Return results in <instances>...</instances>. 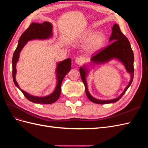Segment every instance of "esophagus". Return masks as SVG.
<instances>
[{"label":"esophagus","mask_w":148,"mask_h":148,"mask_svg":"<svg viewBox=\"0 0 148 148\" xmlns=\"http://www.w3.org/2000/svg\"><path fill=\"white\" fill-rule=\"evenodd\" d=\"M75 63L78 64V65H81L83 64V59L82 57H77L75 60Z\"/></svg>","instance_id":"34e87169"}]
</instances>
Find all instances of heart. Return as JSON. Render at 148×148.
Segmentation results:
<instances>
[{
  "label": "heart",
  "instance_id": "b5f03b06",
  "mask_svg": "<svg viewBox=\"0 0 148 148\" xmlns=\"http://www.w3.org/2000/svg\"><path fill=\"white\" fill-rule=\"evenodd\" d=\"M80 42H87L86 51L88 53H95L99 51L104 45L106 36L102 32H97L92 29H88L84 32L80 37Z\"/></svg>",
  "mask_w": 148,
  "mask_h": 148
}]
</instances>
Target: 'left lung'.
<instances>
[{
	"label": "left lung",
	"instance_id": "1",
	"mask_svg": "<svg viewBox=\"0 0 148 148\" xmlns=\"http://www.w3.org/2000/svg\"><path fill=\"white\" fill-rule=\"evenodd\" d=\"M112 34L109 38V42H112L109 46L106 47L91 59V62L89 65H84L79 68V73L82 81L84 84L85 91L88 99L94 103L100 104L114 103L118 101L123 96L125 92L130 86L134 77V55L130 43L127 38L120 31L117 24L114 25L112 28ZM115 59L120 61L125 66L127 72L131 75V80L124 91L117 98L110 100H101L94 98L88 91L86 82V77L90 68L88 66H94V64H103L112 60Z\"/></svg>",
	"mask_w": 148,
	"mask_h": 148
}]
</instances>
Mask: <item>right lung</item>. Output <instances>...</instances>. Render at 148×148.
<instances>
[{"mask_svg":"<svg viewBox=\"0 0 148 148\" xmlns=\"http://www.w3.org/2000/svg\"><path fill=\"white\" fill-rule=\"evenodd\" d=\"M52 36V25L49 22L44 21L42 23H31L29 28L20 36L18 40V44L17 47L14 52V53H13L12 58V75L13 82H14L15 86L23 92L26 99L31 102L36 103V104H50L58 100L60 95L61 84L62 81H63L65 76L71 70V60L69 58V59H66L63 61L58 62L57 64L56 70L57 83L56 88L51 95L44 97L31 95L26 91L22 90L20 88L15 78L16 73V65L17 62L19 60L20 52L28 41L34 39H47L51 38Z\"/></svg>","mask_w":148,"mask_h":148,"instance_id":"obj_1","label":"right lung"}]
</instances>
